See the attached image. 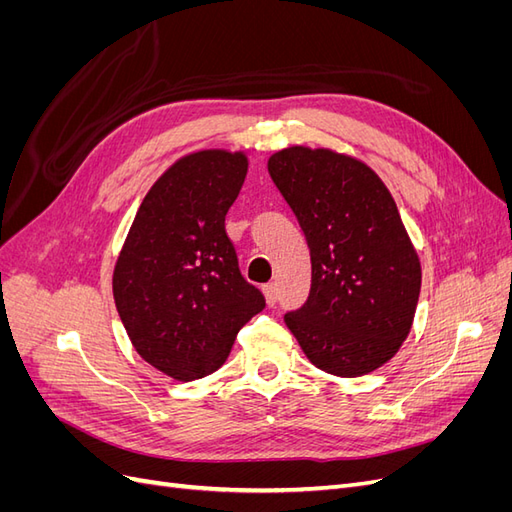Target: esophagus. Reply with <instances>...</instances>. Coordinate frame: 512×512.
I'll return each instance as SVG.
<instances>
[{"label":"esophagus","instance_id":"1","mask_svg":"<svg viewBox=\"0 0 512 512\" xmlns=\"http://www.w3.org/2000/svg\"><path fill=\"white\" fill-rule=\"evenodd\" d=\"M262 290H265V297H267V303L273 307L275 303H277V284H267L265 288H262Z\"/></svg>","mask_w":512,"mask_h":512}]
</instances>
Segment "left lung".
<instances>
[{"mask_svg": "<svg viewBox=\"0 0 512 512\" xmlns=\"http://www.w3.org/2000/svg\"><path fill=\"white\" fill-rule=\"evenodd\" d=\"M267 166L312 256V290L286 327L318 369L365 376L406 342L421 294V260L395 200L365 162L333 149L294 145Z\"/></svg>", "mask_w": 512, "mask_h": 512, "instance_id": "8db88e82", "label": "left lung"}]
</instances>
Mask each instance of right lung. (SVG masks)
<instances>
[{"label":"right lung","instance_id":"obj_1","mask_svg":"<svg viewBox=\"0 0 512 512\" xmlns=\"http://www.w3.org/2000/svg\"><path fill=\"white\" fill-rule=\"evenodd\" d=\"M245 175L243 151L179 158L151 185L115 262L113 297L132 346L181 382L218 371L243 324L265 309L224 226Z\"/></svg>","mask_w":512,"mask_h":512}]
</instances>
